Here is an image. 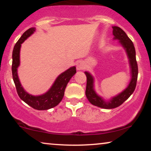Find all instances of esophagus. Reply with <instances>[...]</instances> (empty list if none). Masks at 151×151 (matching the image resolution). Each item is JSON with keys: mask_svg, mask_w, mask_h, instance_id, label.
<instances>
[{"mask_svg": "<svg viewBox=\"0 0 151 151\" xmlns=\"http://www.w3.org/2000/svg\"><path fill=\"white\" fill-rule=\"evenodd\" d=\"M85 68V65H84V63L82 61H78L77 63H76V69L78 71L80 70H82Z\"/></svg>", "mask_w": 151, "mask_h": 151, "instance_id": "34e87169", "label": "esophagus"}]
</instances>
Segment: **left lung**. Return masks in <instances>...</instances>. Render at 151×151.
<instances>
[{
	"label": "left lung",
	"mask_w": 151,
	"mask_h": 151,
	"mask_svg": "<svg viewBox=\"0 0 151 151\" xmlns=\"http://www.w3.org/2000/svg\"><path fill=\"white\" fill-rule=\"evenodd\" d=\"M112 27L113 35L114 36L113 39L119 40V43L124 49L128 59H129L131 76L129 85L124 90L117 94V96L111 98L110 100H106L102 97L99 96L95 91L93 76L89 72H84L86 76V87L85 92L86 98L88 99L91 104L105 109H114L120 106L133 94L136 87L138 75V67L137 61H136L135 49L133 42L128 37L127 34L119 27L113 26Z\"/></svg>",
	"instance_id": "obj_1"
}]
</instances>
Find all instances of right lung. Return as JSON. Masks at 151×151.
<instances>
[{
  "mask_svg": "<svg viewBox=\"0 0 151 151\" xmlns=\"http://www.w3.org/2000/svg\"><path fill=\"white\" fill-rule=\"evenodd\" d=\"M36 28L29 29L22 35L16 43L12 52V77L15 84L18 96L29 106L36 110H47L57 106L63 100L68 82L76 73V67H71L58 76L51 88L44 94L33 96L22 87L18 76V68L20 65V51L21 44L34 34Z\"/></svg>",
  "mask_w": 151,
  "mask_h": 151,
  "instance_id": "add662e5",
  "label": "right lung"
}]
</instances>
